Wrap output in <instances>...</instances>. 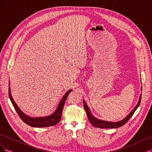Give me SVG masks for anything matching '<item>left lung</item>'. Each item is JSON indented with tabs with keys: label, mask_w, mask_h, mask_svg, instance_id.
<instances>
[{
	"label": "left lung",
	"mask_w": 152,
	"mask_h": 152,
	"mask_svg": "<svg viewBox=\"0 0 152 152\" xmlns=\"http://www.w3.org/2000/svg\"><path fill=\"white\" fill-rule=\"evenodd\" d=\"M141 90L142 91V87L141 88ZM141 94H140V99L138 102H137V104L136 105V107L134 108L132 111L129 113L127 115L123 118L122 120L118 121V122H109V121H103V120H100V119H98L97 118H96L94 116H93L92 115L91 110H89V107H87V105L86 104L85 101L84 100V109L86 112L87 117H88L89 121L90 122V123L92 124V125L96 127H98V128H118L122 126H124L129 120V118L132 116V115L134 114V113L135 112V111L136 110V109L138 108L139 105L141 103Z\"/></svg>",
	"instance_id": "1"
}]
</instances>
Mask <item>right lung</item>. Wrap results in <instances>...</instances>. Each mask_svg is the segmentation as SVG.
<instances>
[{
  "label": "right lung",
  "mask_w": 152,
  "mask_h": 152,
  "mask_svg": "<svg viewBox=\"0 0 152 152\" xmlns=\"http://www.w3.org/2000/svg\"><path fill=\"white\" fill-rule=\"evenodd\" d=\"M10 85V84H9ZM72 90H68L66 93L65 94L62 98L61 99L60 102H59V104L56 109L55 111L48 116L45 117H31L28 115H26L25 113L23 112L20 108L18 107V105L16 104L15 102L14 101L12 96L11 93L10 87H9V96L11 102L14 106V108H15L16 112L18 113V115L20 116L21 120L23 121L28 126L34 127H46L49 126H53L56 125L61 120L62 111L63 109L64 104H65L66 99L67 98L69 93H70Z\"/></svg>",
  "instance_id": "add662e5"
}]
</instances>
